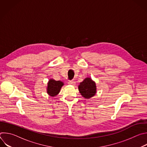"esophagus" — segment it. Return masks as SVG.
I'll use <instances>...</instances> for the list:
<instances>
[{
	"mask_svg": "<svg viewBox=\"0 0 147 147\" xmlns=\"http://www.w3.org/2000/svg\"><path fill=\"white\" fill-rule=\"evenodd\" d=\"M68 83H69V84H70V85H74L75 84V82L73 81H69L68 82Z\"/></svg>",
	"mask_w": 147,
	"mask_h": 147,
	"instance_id": "1",
	"label": "esophagus"
}]
</instances>
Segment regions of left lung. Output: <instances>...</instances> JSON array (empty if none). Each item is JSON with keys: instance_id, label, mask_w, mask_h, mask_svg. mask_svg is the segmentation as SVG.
<instances>
[{"instance_id": "obj_1", "label": "left lung", "mask_w": 147, "mask_h": 147, "mask_svg": "<svg viewBox=\"0 0 147 147\" xmlns=\"http://www.w3.org/2000/svg\"><path fill=\"white\" fill-rule=\"evenodd\" d=\"M95 83L90 78H86L78 86V90L81 94L85 98L89 99L95 95Z\"/></svg>"}]
</instances>
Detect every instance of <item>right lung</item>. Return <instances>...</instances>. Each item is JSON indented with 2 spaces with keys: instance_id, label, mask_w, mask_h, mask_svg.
Masks as SVG:
<instances>
[{
  "instance_id": "right-lung-1",
  "label": "right lung",
  "mask_w": 147,
  "mask_h": 147,
  "mask_svg": "<svg viewBox=\"0 0 147 147\" xmlns=\"http://www.w3.org/2000/svg\"><path fill=\"white\" fill-rule=\"evenodd\" d=\"M63 86V83L61 81H55L54 80L51 79L48 83L47 92L49 95L55 96L59 93L60 90Z\"/></svg>"
}]
</instances>
